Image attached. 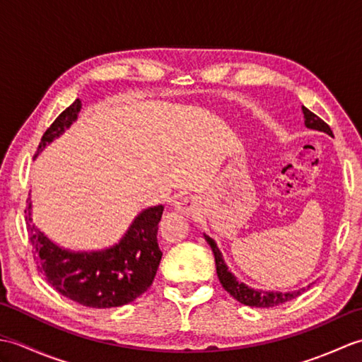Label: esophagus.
<instances>
[{
  "instance_id": "obj_1",
  "label": "esophagus",
  "mask_w": 362,
  "mask_h": 362,
  "mask_svg": "<svg viewBox=\"0 0 362 362\" xmlns=\"http://www.w3.org/2000/svg\"><path fill=\"white\" fill-rule=\"evenodd\" d=\"M173 209L182 214H196L201 210V202L194 196H185L179 197L173 202Z\"/></svg>"
}]
</instances>
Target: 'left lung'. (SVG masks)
<instances>
[{"label": "left lung", "mask_w": 362, "mask_h": 362, "mask_svg": "<svg viewBox=\"0 0 362 362\" xmlns=\"http://www.w3.org/2000/svg\"><path fill=\"white\" fill-rule=\"evenodd\" d=\"M302 110H303V118H305L306 127L313 129V130H319V132H324L329 136H333L332 129H329L327 122L322 121L317 115L310 112L306 107H302ZM204 238L211 247V252L214 255V263H216V274H218V279L222 284V288H224L230 296L236 298L238 302L243 305L255 306V308H272V306L281 305L284 302H289V300H292V298H296L297 296L302 294V292H305L313 284V283H310L308 286L297 289V291H289V292L264 291V289L252 288V286H249V284H245L241 280H238L236 275L230 271L227 263L224 261V257H222V252L218 247L216 241L205 233H204Z\"/></svg>", "instance_id": "left-lung-1"}]
</instances>
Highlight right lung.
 Segmentation results:
<instances>
[{
	"label": "right lung",
	"instance_id": "obj_1",
	"mask_svg": "<svg viewBox=\"0 0 362 362\" xmlns=\"http://www.w3.org/2000/svg\"><path fill=\"white\" fill-rule=\"evenodd\" d=\"M81 109L82 103L76 99L59 115L42 136L37 156L78 121ZM25 213L40 271L66 298L90 308H112L134 302L152 284L161 259L157 232L163 205L143 209L118 243L96 250H71L54 243L35 226L30 197Z\"/></svg>",
	"mask_w": 362,
	"mask_h": 362
}]
</instances>
